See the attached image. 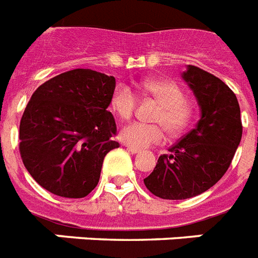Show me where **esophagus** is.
Instances as JSON below:
<instances>
[{"label": "esophagus", "mask_w": 258, "mask_h": 258, "mask_svg": "<svg viewBox=\"0 0 258 258\" xmlns=\"http://www.w3.org/2000/svg\"><path fill=\"white\" fill-rule=\"evenodd\" d=\"M126 149L129 150L131 153H133V154H137V153H140V152H141V150L136 149V148H132V146H126Z\"/></svg>", "instance_id": "1"}]
</instances>
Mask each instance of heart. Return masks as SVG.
Instances as JSON below:
<instances>
[{"mask_svg":"<svg viewBox=\"0 0 258 258\" xmlns=\"http://www.w3.org/2000/svg\"><path fill=\"white\" fill-rule=\"evenodd\" d=\"M144 89L161 104L154 121L158 123L132 122L123 127L119 137L125 144L136 149H146L161 144L165 139V129L177 136L189 126L193 118V108L185 101L184 90L173 81L156 80L148 81ZM137 97L131 86L118 84L110 97V108L121 119H129L135 112Z\"/></svg>","mask_w":258,"mask_h":258,"instance_id":"heart-1","label":"heart"}]
</instances>
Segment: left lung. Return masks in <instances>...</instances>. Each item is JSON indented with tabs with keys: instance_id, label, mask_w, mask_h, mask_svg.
Instances as JSON below:
<instances>
[{
	"instance_id": "8db88e82",
	"label": "left lung",
	"mask_w": 258,
	"mask_h": 258,
	"mask_svg": "<svg viewBox=\"0 0 258 258\" xmlns=\"http://www.w3.org/2000/svg\"><path fill=\"white\" fill-rule=\"evenodd\" d=\"M182 78L195 93L201 118L144 178L149 191L164 200L190 199L213 186L230 166L242 136L240 105L225 82L193 65Z\"/></svg>"
}]
</instances>
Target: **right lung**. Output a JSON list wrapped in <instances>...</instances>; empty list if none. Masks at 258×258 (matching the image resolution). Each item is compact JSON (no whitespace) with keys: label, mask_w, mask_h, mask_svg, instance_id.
<instances>
[{"label":"right lung","mask_w":258,"mask_h":258,"mask_svg":"<svg viewBox=\"0 0 258 258\" xmlns=\"http://www.w3.org/2000/svg\"><path fill=\"white\" fill-rule=\"evenodd\" d=\"M114 88L113 76L74 69L33 93L20 122V153L44 189L82 199L97 186L105 156L119 146L108 110Z\"/></svg>","instance_id":"right-lung-1"}]
</instances>
